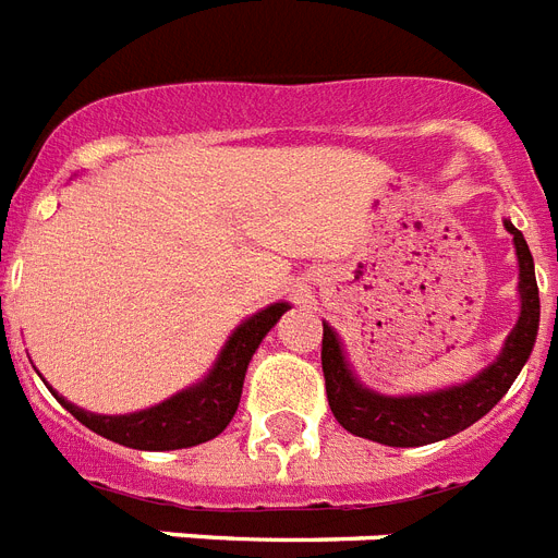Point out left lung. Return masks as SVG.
<instances>
[{"mask_svg": "<svg viewBox=\"0 0 558 558\" xmlns=\"http://www.w3.org/2000/svg\"><path fill=\"white\" fill-rule=\"evenodd\" d=\"M505 227L510 230L512 242H515V256H519L521 316L496 363L487 365L475 380L452 386V389L429 391V395L383 398L354 380V374L342 356L337 333L323 325L325 391H328V405L342 429H349L356 438L386 444V447H423V444L452 438L481 421L510 391L512 380L519 377L530 351H533V342H536L538 284L524 235L510 221H505Z\"/></svg>", "mask_w": 558, "mask_h": 558, "instance_id": "8db88e82", "label": "left lung"}]
</instances>
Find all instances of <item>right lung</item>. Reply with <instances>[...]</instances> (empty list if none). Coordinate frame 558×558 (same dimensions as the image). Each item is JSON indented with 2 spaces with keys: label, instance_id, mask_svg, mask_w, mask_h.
<instances>
[{
  "label": "right lung",
  "instance_id": "obj_1",
  "mask_svg": "<svg viewBox=\"0 0 558 558\" xmlns=\"http://www.w3.org/2000/svg\"><path fill=\"white\" fill-rule=\"evenodd\" d=\"M288 302H276L244 319L233 331V337L225 342L218 354L213 372L204 377L198 386L181 391L175 398L163 400L160 405L144 409L135 414H92L86 409L71 405L62 400L65 409L77 417L83 426L114 440L120 447L146 449V452H167V449H186L204 440L216 438L233 421L239 400H242L244 372L251 356L256 354L258 342L276 325V319L288 311Z\"/></svg>",
  "mask_w": 558,
  "mask_h": 558
}]
</instances>
